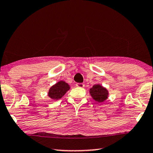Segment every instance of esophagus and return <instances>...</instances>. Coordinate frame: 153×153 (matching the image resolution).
Here are the masks:
<instances>
[{
  "label": "esophagus",
  "instance_id": "34e87169",
  "mask_svg": "<svg viewBox=\"0 0 153 153\" xmlns=\"http://www.w3.org/2000/svg\"><path fill=\"white\" fill-rule=\"evenodd\" d=\"M76 86L78 88H84V84H82V83H77V84H76Z\"/></svg>",
  "mask_w": 153,
  "mask_h": 153
}]
</instances>
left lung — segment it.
Returning a JSON list of instances; mask_svg holds the SVG:
<instances>
[{
	"label": "left lung",
	"mask_w": 153,
	"mask_h": 153,
	"mask_svg": "<svg viewBox=\"0 0 153 153\" xmlns=\"http://www.w3.org/2000/svg\"><path fill=\"white\" fill-rule=\"evenodd\" d=\"M89 92L93 99L98 102H105L108 97V90L98 84H94L90 88Z\"/></svg>",
	"instance_id": "1"
}]
</instances>
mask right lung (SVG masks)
<instances>
[{
	"label": "right lung",
	"instance_id": "obj_1",
	"mask_svg": "<svg viewBox=\"0 0 153 153\" xmlns=\"http://www.w3.org/2000/svg\"><path fill=\"white\" fill-rule=\"evenodd\" d=\"M69 89L70 86L65 81L61 80L50 88L48 96L52 100H59L63 97Z\"/></svg>",
	"mask_w": 153,
	"mask_h": 153
}]
</instances>
